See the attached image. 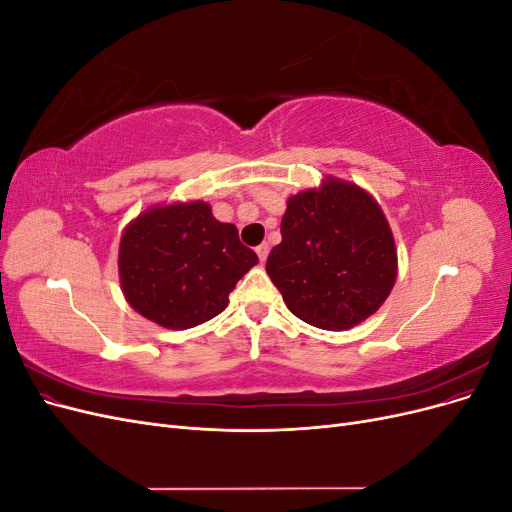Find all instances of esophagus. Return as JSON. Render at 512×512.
<instances>
[{
  "mask_svg": "<svg viewBox=\"0 0 512 512\" xmlns=\"http://www.w3.org/2000/svg\"><path fill=\"white\" fill-rule=\"evenodd\" d=\"M256 254H258L260 262H265L267 256H269V245H267V243H260V245L256 247Z\"/></svg>",
  "mask_w": 512,
  "mask_h": 512,
  "instance_id": "1",
  "label": "esophagus"
}]
</instances>
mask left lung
I'll list each match as a JSON object with an SVG mask.
<instances>
[{
	"label": "left lung",
	"instance_id": "1",
	"mask_svg": "<svg viewBox=\"0 0 512 512\" xmlns=\"http://www.w3.org/2000/svg\"><path fill=\"white\" fill-rule=\"evenodd\" d=\"M282 243L267 273L290 312L324 331H346L376 314L397 277V250L374 196L327 177L288 198Z\"/></svg>",
	"mask_w": 512,
	"mask_h": 512
}]
</instances>
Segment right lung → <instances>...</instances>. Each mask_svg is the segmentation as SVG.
<instances>
[{"label": "right lung", "instance_id": "add662e5", "mask_svg": "<svg viewBox=\"0 0 512 512\" xmlns=\"http://www.w3.org/2000/svg\"><path fill=\"white\" fill-rule=\"evenodd\" d=\"M256 262L237 226L215 220L203 200L153 205L123 230L119 282L138 314L183 331L224 312Z\"/></svg>", "mask_w": 512, "mask_h": 512}]
</instances>
